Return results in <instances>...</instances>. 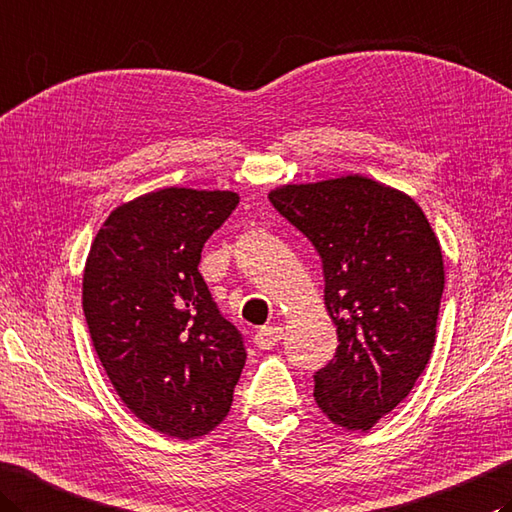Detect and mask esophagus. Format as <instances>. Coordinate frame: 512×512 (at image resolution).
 Masks as SVG:
<instances>
[{
	"label": "esophagus",
	"instance_id": "obj_1",
	"mask_svg": "<svg viewBox=\"0 0 512 512\" xmlns=\"http://www.w3.org/2000/svg\"><path fill=\"white\" fill-rule=\"evenodd\" d=\"M282 337H284V328L282 326H264V328H259L257 333H255V344L259 348L268 350V348H273V346H277L279 342H282Z\"/></svg>",
	"mask_w": 512,
	"mask_h": 512
}]
</instances>
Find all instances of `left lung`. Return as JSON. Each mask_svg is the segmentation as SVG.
Segmentation results:
<instances>
[{
    "label": "left lung",
    "mask_w": 512,
    "mask_h": 512,
    "mask_svg": "<svg viewBox=\"0 0 512 512\" xmlns=\"http://www.w3.org/2000/svg\"><path fill=\"white\" fill-rule=\"evenodd\" d=\"M313 242L337 353L319 368L315 402L337 426L370 430L404 402L435 346L444 259L413 197L362 175L270 190Z\"/></svg>",
    "instance_id": "obj_1"
}]
</instances>
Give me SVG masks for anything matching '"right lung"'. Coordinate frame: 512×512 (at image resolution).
<instances>
[{
  "instance_id": "right-lung-1",
  "label": "right lung",
  "mask_w": 512,
  "mask_h": 512,
  "mask_svg": "<svg viewBox=\"0 0 512 512\" xmlns=\"http://www.w3.org/2000/svg\"><path fill=\"white\" fill-rule=\"evenodd\" d=\"M237 204L233 190L162 188L117 206L90 244L82 304L99 362L130 413L168 437L222 424L246 364L197 268Z\"/></svg>"
}]
</instances>
